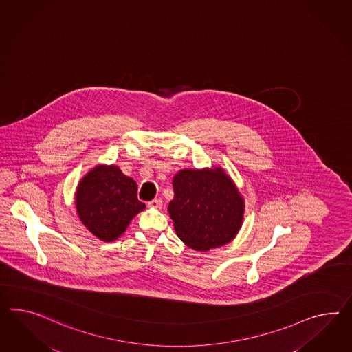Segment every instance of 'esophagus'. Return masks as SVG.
Instances as JSON below:
<instances>
[{
  "label": "esophagus",
  "instance_id": "34e87169",
  "mask_svg": "<svg viewBox=\"0 0 352 352\" xmlns=\"http://www.w3.org/2000/svg\"><path fill=\"white\" fill-rule=\"evenodd\" d=\"M162 206L163 201L161 199H154V200L148 203V207L154 208V209H161Z\"/></svg>",
  "mask_w": 352,
  "mask_h": 352
}]
</instances>
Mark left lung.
Wrapping results in <instances>:
<instances>
[{
	"label": "left lung",
	"mask_w": 352,
	"mask_h": 352,
	"mask_svg": "<svg viewBox=\"0 0 352 352\" xmlns=\"http://www.w3.org/2000/svg\"><path fill=\"white\" fill-rule=\"evenodd\" d=\"M172 186L168 213L182 243L208 252L234 240L243 226L245 200L222 167L181 170Z\"/></svg>",
	"instance_id": "left-lung-1"
}]
</instances>
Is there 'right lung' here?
Masks as SVG:
<instances>
[{
  "instance_id": "1",
  "label": "right lung",
  "mask_w": 352,
  "mask_h": 352,
  "mask_svg": "<svg viewBox=\"0 0 352 352\" xmlns=\"http://www.w3.org/2000/svg\"><path fill=\"white\" fill-rule=\"evenodd\" d=\"M135 181L118 166L98 164L79 181L75 207L81 223L100 241L112 243L145 209L136 197Z\"/></svg>"
}]
</instances>
